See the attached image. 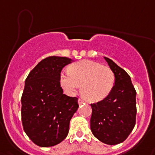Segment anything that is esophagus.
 I'll return each instance as SVG.
<instances>
[{"label": "esophagus", "instance_id": "34e87169", "mask_svg": "<svg viewBox=\"0 0 155 155\" xmlns=\"http://www.w3.org/2000/svg\"><path fill=\"white\" fill-rule=\"evenodd\" d=\"M85 101L83 100V99H82V98H79V104H83V103H85Z\"/></svg>", "mask_w": 155, "mask_h": 155}]
</instances>
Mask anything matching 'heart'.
I'll list each match as a JSON object with an SVG mask.
<instances>
[{
	"instance_id": "obj_1",
	"label": "heart",
	"mask_w": 155,
	"mask_h": 155,
	"mask_svg": "<svg viewBox=\"0 0 155 155\" xmlns=\"http://www.w3.org/2000/svg\"><path fill=\"white\" fill-rule=\"evenodd\" d=\"M60 84L68 94H75L81 85V92L92 102L103 100L115 84V74L108 66L90 60H82L60 75Z\"/></svg>"
}]
</instances>
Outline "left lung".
<instances>
[{
    "instance_id": "1",
    "label": "left lung",
    "mask_w": 155,
    "mask_h": 155,
    "mask_svg": "<svg viewBox=\"0 0 155 155\" xmlns=\"http://www.w3.org/2000/svg\"><path fill=\"white\" fill-rule=\"evenodd\" d=\"M104 59L115 74V84L104 99L91 104V130L100 141L115 145L123 142L135 126L137 92L127 72L108 58Z\"/></svg>"
}]
</instances>
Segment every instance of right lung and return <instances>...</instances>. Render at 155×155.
<instances>
[{
    "mask_svg": "<svg viewBox=\"0 0 155 155\" xmlns=\"http://www.w3.org/2000/svg\"><path fill=\"white\" fill-rule=\"evenodd\" d=\"M72 61L66 57L46 58L25 79L21 98L22 126L29 139L40 147H52L64 140L79 107L78 98L63 94L60 84L61 70Z\"/></svg>",
    "mask_w": 155,
    "mask_h": 155,
    "instance_id": "obj_1",
    "label": "right lung"
}]
</instances>
